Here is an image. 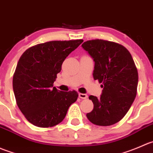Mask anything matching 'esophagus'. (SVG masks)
<instances>
[{
	"instance_id": "34e87169",
	"label": "esophagus",
	"mask_w": 153,
	"mask_h": 153,
	"mask_svg": "<svg viewBox=\"0 0 153 153\" xmlns=\"http://www.w3.org/2000/svg\"><path fill=\"white\" fill-rule=\"evenodd\" d=\"M79 97L81 98V99H87L88 95L85 94L79 93Z\"/></svg>"
}]
</instances>
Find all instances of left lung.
<instances>
[{"mask_svg":"<svg viewBox=\"0 0 153 153\" xmlns=\"http://www.w3.org/2000/svg\"><path fill=\"white\" fill-rule=\"evenodd\" d=\"M83 49L94 62L93 76L103 88L100 97L89 96L94 108L86 114L97 126H111L128 112L137 94L138 74L131 54L120 44L102 39L85 42Z\"/></svg>","mask_w":153,"mask_h":153,"instance_id":"obj_1","label":"left lung"}]
</instances>
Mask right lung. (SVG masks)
I'll list each match as a JSON object with an SVG mask.
<instances>
[{
  "mask_svg": "<svg viewBox=\"0 0 153 153\" xmlns=\"http://www.w3.org/2000/svg\"><path fill=\"white\" fill-rule=\"evenodd\" d=\"M82 39L52 41L28 48L20 57L13 75L16 102L27 120L38 127L61 123L76 102V91H62L53 86L66 57Z\"/></svg>",
  "mask_w": 153,
  "mask_h": 153,
  "instance_id": "right-lung-1",
  "label": "right lung"
}]
</instances>
